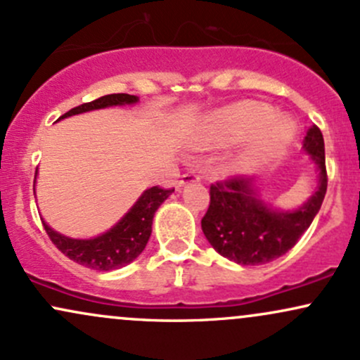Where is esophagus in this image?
<instances>
[{"mask_svg": "<svg viewBox=\"0 0 360 360\" xmlns=\"http://www.w3.org/2000/svg\"><path fill=\"white\" fill-rule=\"evenodd\" d=\"M200 179H201L200 172H194V171L186 172V174H183V177L177 181V188H183V186L189 184V183H194V181H200Z\"/></svg>", "mask_w": 360, "mask_h": 360, "instance_id": "1", "label": "esophagus"}]
</instances>
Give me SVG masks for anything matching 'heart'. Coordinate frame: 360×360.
<instances>
[{
    "label": "heart",
    "mask_w": 360,
    "mask_h": 360,
    "mask_svg": "<svg viewBox=\"0 0 360 360\" xmlns=\"http://www.w3.org/2000/svg\"><path fill=\"white\" fill-rule=\"evenodd\" d=\"M274 110L271 106L259 101H243L237 105L223 108L213 115L206 123L201 143L205 146H225V143L237 142L247 135L255 131L257 128L266 125L267 128L259 131L252 146V154L260 150H272V148L284 147L291 139V127L284 118H276Z\"/></svg>",
    "instance_id": "heart-1"
}]
</instances>
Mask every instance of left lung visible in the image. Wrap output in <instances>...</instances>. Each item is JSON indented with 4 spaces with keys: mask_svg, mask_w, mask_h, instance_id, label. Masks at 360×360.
Wrapping results in <instances>:
<instances>
[{
    "mask_svg": "<svg viewBox=\"0 0 360 360\" xmlns=\"http://www.w3.org/2000/svg\"><path fill=\"white\" fill-rule=\"evenodd\" d=\"M303 148L318 167V186L308 201L291 212L264 203L255 177L235 176L212 184L201 229L218 254L242 266H260L296 245L320 212L328 183L323 135L316 125L308 128Z\"/></svg>",
    "mask_w": 360,
    "mask_h": 360,
    "instance_id": "8db88e82",
    "label": "left lung"
}]
</instances>
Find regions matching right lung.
<instances>
[{
    "mask_svg": "<svg viewBox=\"0 0 360 360\" xmlns=\"http://www.w3.org/2000/svg\"><path fill=\"white\" fill-rule=\"evenodd\" d=\"M139 101L134 94H106V96L98 98V100L84 103V105L76 106L69 110L68 113L62 115V118L72 117V115L86 113V111L110 108V106H123V105H135ZM57 120V122H59ZM37 179V172H35ZM35 191V186H34ZM174 189H162L159 186L148 188L142 193V196L135 201L128 212L123 214L122 220L117 225H113L108 232L98 235L93 238H71L65 237L56 230H52L47 223H44V229L53 245L59 249L65 257H69L74 262L81 266L89 267L94 271H115L122 269L134 262L135 259L142 254L146 249L148 238L152 233V220L160 205L167 200L169 194Z\"/></svg>",
    "mask_w": 360,
    "mask_h": 360,
    "instance_id": "add662e5",
    "label": "right lung"
}]
</instances>
